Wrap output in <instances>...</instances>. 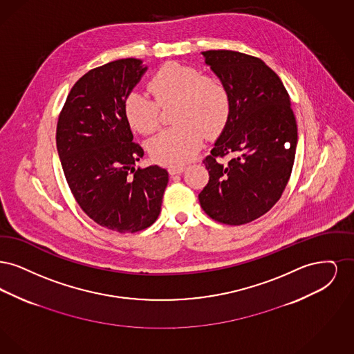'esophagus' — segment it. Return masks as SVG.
<instances>
[{
	"label": "esophagus",
	"instance_id": "obj_1",
	"mask_svg": "<svg viewBox=\"0 0 354 354\" xmlns=\"http://www.w3.org/2000/svg\"><path fill=\"white\" fill-rule=\"evenodd\" d=\"M185 169V166H169V175H176V174H182Z\"/></svg>",
	"mask_w": 354,
	"mask_h": 354
}]
</instances>
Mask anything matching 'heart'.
Here are the masks:
<instances>
[{
    "label": "heart",
    "instance_id": "heart-1",
    "mask_svg": "<svg viewBox=\"0 0 354 354\" xmlns=\"http://www.w3.org/2000/svg\"><path fill=\"white\" fill-rule=\"evenodd\" d=\"M146 94L133 91L124 103L123 113L131 129L140 134H151L160 123L159 106L176 102L174 122L178 124L155 135L149 142L152 159L162 165H182L201 150L204 133L219 135L231 115L232 98L225 82L214 74H203L201 68L167 62L158 68Z\"/></svg>",
    "mask_w": 354,
    "mask_h": 354
}]
</instances>
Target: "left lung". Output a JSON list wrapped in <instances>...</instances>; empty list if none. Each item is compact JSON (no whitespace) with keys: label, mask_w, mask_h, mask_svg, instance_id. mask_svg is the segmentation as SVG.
<instances>
[{"label":"left lung","mask_w":354,"mask_h":354,"mask_svg":"<svg viewBox=\"0 0 354 354\" xmlns=\"http://www.w3.org/2000/svg\"><path fill=\"white\" fill-rule=\"evenodd\" d=\"M203 55L228 86L232 109L203 160L209 180L199 202L211 219L241 225L267 214L281 198L295 162L296 118L281 80L260 58L232 50ZM227 156L232 158L224 162Z\"/></svg>","instance_id":"1"}]
</instances>
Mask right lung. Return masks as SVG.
I'll list each match as a JSON object with an SVG mask.
<instances>
[{"label":"right lung","mask_w":354,"mask_h":354,"mask_svg":"<svg viewBox=\"0 0 354 354\" xmlns=\"http://www.w3.org/2000/svg\"><path fill=\"white\" fill-rule=\"evenodd\" d=\"M146 70L136 58L91 68L71 87L57 123V150L73 196L90 219L119 234L143 231L158 219L169 183L159 166L135 169L143 149L123 113Z\"/></svg>","instance_id":"right-lung-1"}]
</instances>
